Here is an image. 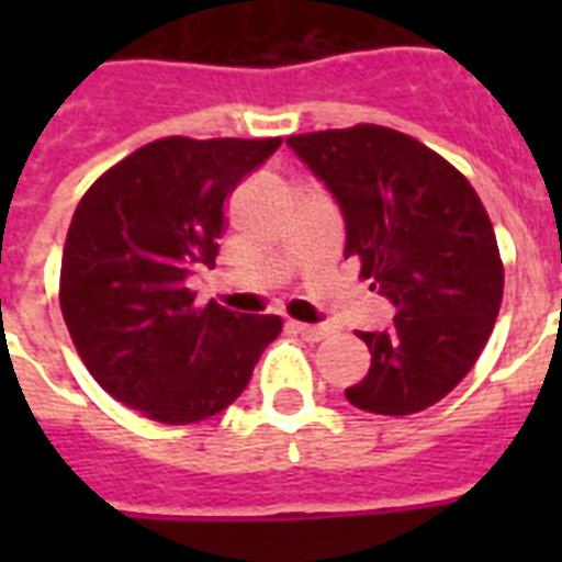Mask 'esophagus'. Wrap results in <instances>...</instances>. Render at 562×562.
<instances>
[{
  "label": "esophagus",
  "instance_id": "1",
  "mask_svg": "<svg viewBox=\"0 0 562 562\" xmlns=\"http://www.w3.org/2000/svg\"><path fill=\"white\" fill-rule=\"evenodd\" d=\"M291 329L303 338V341H324L326 335H329V326H315V324H291Z\"/></svg>",
  "mask_w": 562,
  "mask_h": 562
}]
</instances>
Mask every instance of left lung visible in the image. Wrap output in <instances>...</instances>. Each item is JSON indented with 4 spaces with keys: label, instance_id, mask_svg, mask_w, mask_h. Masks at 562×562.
<instances>
[{
    "label": "left lung",
    "instance_id": "8db88e82",
    "mask_svg": "<svg viewBox=\"0 0 562 562\" xmlns=\"http://www.w3.org/2000/svg\"><path fill=\"white\" fill-rule=\"evenodd\" d=\"M338 198L344 256L396 306L387 333H359L370 370L347 400L405 417L470 373L496 326L505 265L472 183L428 145L393 127L352 125L289 136Z\"/></svg>",
    "mask_w": 562,
    "mask_h": 562
}]
</instances>
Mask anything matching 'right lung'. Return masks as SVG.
<instances>
[{
	"mask_svg": "<svg viewBox=\"0 0 562 562\" xmlns=\"http://www.w3.org/2000/svg\"><path fill=\"white\" fill-rule=\"evenodd\" d=\"M280 136H166L108 169L72 215L60 259V312L92 379L148 419L187 426L245 391L282 333L277 315L194 306L187 273L212 265L224 206Z\"/></svg>",
	"mask_w": 562,
	"mask_h": 562,
	"instance_id": "1",
	"label": "right lung"
}]
</instances>
